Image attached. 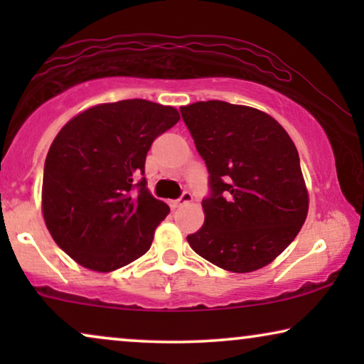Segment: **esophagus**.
<instances>
[{"label": "esophagus", "mask_w": 364, "mask_h": 364, "mask_svg": "<svg viewBox=\"0 0 364 364\" xmlns=\"http://www.w3.org/2000/svg\"><path fill=\"white\" fill-rule=\"evenodd\" d=\"M191 202H192V193H191V192H188V191H183V192H182V196H181V197H178V198H177V200L172 203V205H173V207H176V208H178V207L186 205V203H191Z\"/></svg>", "instance_id": "obj_1"}]
</instances>
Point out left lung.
I'll return each mask as SVG.
<instances>
[{
	"label": "left lung",
	"mask_w": 364,
	"mask_h": 364,
	"mask_svg": "<svg viewBox=\"0 0 364 364\" xmlns=\"http://www.w3.org/2000/svg\"><path fill=\"white\" fill-rule=\"evenodd\" d=\"M181 114L210 188L202 200L205 222L187 242L223 270L268 265L295 240L308 213L295 144L275 119L253 107L207 101Z\"/></svg>",
	"instance_id": "1"
}]
</instances>
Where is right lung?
<instances>
[{
	"instance_id": "obj_1",
	"label": "right lung",
	"mask_w": 364,
	"mask_h": 364,
	"mask_svg": "<svg viewBox=\"0 0 364 364\" xmlns=\"http://www.w3.org/2000/svg\"><path fill=\"white\" fill-rule=\"evenodd\" d=\"M178 119L173 107L127 99L87 109L59 131L44 162L43 213L79 265L112 272L151 248L168 207L149 192L146 157Z\"/></svg>"
}]
</instances>
